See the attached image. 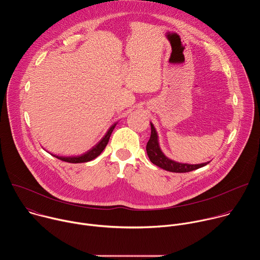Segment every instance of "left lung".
<instances>
[{"label":"left lung","instance_id":"8db88e82","mask_svg":"<svg viewBox=\"0 0 260 260\" xmlns=\"http://www.w3.org/2000/svg\"><path fill=\"white\" fill-rule=\"evenodd\" d=\"M150 125H151V136L149 141L147 143L146 150H147V155L149 157L150 161L155 166L173 173H186V172H190V171L203 168L210 162L208 161V162L198 164V165L181 164L167 157L160 149L159 142H158V135L153 123L150 122Z\"/></svg>","mask_w":260,"mask_h":260}]
</instances>
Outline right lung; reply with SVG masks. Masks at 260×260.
Returning a JSON list of instances; mask_svg holds the SVG:
<instances>
[{"label":"right lung","instance_id":"right-lung-1","mask_svg":"<svg viewBox=\"0 0 260 260\" xmlns=\"http://www.w3.org/2000/svg\"><path fill=\"white\" fill-rule=\"evenodd\" d=\"M117 123H114L112 126H111L107 134L103 137V139L95 145L93 146L91 149H89L86 153L82 154V155H79V156H69V157H64V156H56L54 155V157L60 159V160H63V161H67V162H71V164H80V162H87V161H90L92 159H94L95 157H98L102 152L103 150L106 148L108 142H109V139H110V136L111 134H112L114 127L116 126Z\"/></svg>","mask_w":260,"mask_h":260}]
</instances>
